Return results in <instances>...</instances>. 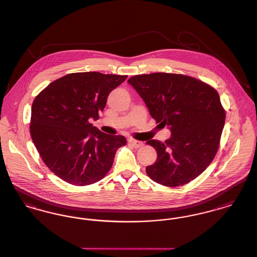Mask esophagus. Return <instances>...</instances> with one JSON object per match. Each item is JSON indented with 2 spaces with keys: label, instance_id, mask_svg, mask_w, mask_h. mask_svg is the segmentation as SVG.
<instances>
[{
  "label": "esophagus",
  "instance_id": "34e87169",
  "mask_svg": "<svg viewBox=\"0 0 257 257\" xmlns=\"http://www.w3.org/2000/svg\"><path fill=\"white\" fill-rule=\"evenodd\" d=\"M128 142H130V144L133 145L135 148H139V147H141V146L143 145V143H142L141 141H138V140L133 139V138H130V139H128Z\"/></svg>",
  "mask_w": 257,
  "mask_h": 257
}]
</instances>
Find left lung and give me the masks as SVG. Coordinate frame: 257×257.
<instances>
[{"label":"left lung","instance_id":"1","mask_svg":"<svg viewBox=\"0 0 257 257\" xmlns=\"http://www.w3.org/2000/svg\"><path fill=\"white\" fill-rule=\"evenodd\" d=\"M127 83L149 108L158 126L171 128L165 142L149 140L158 158L146 168L155 182L187 184L210 165L220 145L225 110L216 89L196 78L171 73L137 75Z\"/></svg>","mask_w":257,"mask_h":257}]
</instances>
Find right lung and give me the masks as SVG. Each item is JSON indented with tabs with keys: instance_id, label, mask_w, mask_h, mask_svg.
<instances>
[{
	"instance_id": "1",
	"label": "right lung",
	"mask_w": 257,
	"mask_h": 257,
	"mask_svg": "<svg viewBox=\"0 0 257 257\" xmlns=\"http://www.w3.org/2000/svg\"><path fill=\"white\" fill-rule=\"evenodd\" d=\"M126 75L80 72L53 81L34 99L30 134L43 162L72 185L93 184L111 170L117 150L126 144L92 126L109 93Z\"/></svg>"
}]
</instances>
